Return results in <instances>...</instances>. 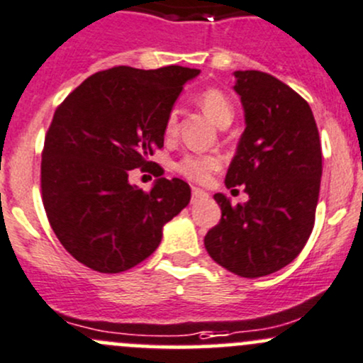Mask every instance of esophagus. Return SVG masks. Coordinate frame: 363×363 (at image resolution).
Returning a JSON list of instances; mask_svg holds the SVG:
<instances>
[{"instance_id":"34e87169","label":"esophagus","mask_w":363,"mask_h":363,"mask_svg":"<svg viewBox=\"0 0 363 363\" xmlns=\"http://www.w3.org/2000/svg\"><path fill=\"white\" fill-rule=\"evenodd\" d=\"M203 198H208V193H205L203 189L200 188H193V201L203 200Z\"/></svg>"}]
</instances>
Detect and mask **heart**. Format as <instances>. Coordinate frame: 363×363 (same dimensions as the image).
I'll return each mask as SVG.
<instances>
[{"mask_svg":"<svg viewBox=\"0 0 363 363\" xmlns=\"http://www.w3.org/2000/svg\"><path fill=\"white\" fill-rule=\"evenodd\" d=\"M198 104L203 113L217 125L224 127L230 125L233 120V106L230 99L217 89H208L198 95ZM177 132V111L172 109L165 121V137H174ZM223 160L217 155H200V152H189L184 155L175 165V170L186 179L194 182H207L216 170L220 169Z\"/></svg>","mask_w":363,"mask_h":363,"instance_id":"heart-1","label":"heart"}]
</instances>
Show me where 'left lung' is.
I'll return each mask as SVG.
<instances>
[{
	"label": "left lung",
	"mask_w": 363,
	"mask_h": 363,
	"mask_svg": "<svg viewBox=\"0 0 363 363\" xmlns=\"http://www.w3.org/2000/svg\"><path fill=\"white\" fill-rule=\"evenodd\" d=\"M233 74L245 130L224 182L233 191L243 186L249 201L231 207L226 194H213L223 216L205 249L228 272L259 278L291 264L310 238L322 146L310 104L291 86L268 72Z\"/></svg>",
	"instance_id": "obj_1"
}]
</instances>
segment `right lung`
Returning <instances> with one entry per match:
<instances>
[{"mask_svg":"<svg viewBox=\"0 0 363 363\" xmlns=\"http://www.w3.org/2000/svg\"><path fill=\"white\" fill-rule=\"evenodd\" d=\"M198 74L182 66L111 67L57 108L41 193L53 233L76 261L101 273L127 272L158 249L163 226L188 207L191 188L182 179L158 177L144 193L128 174L163 147L167 116Z\"/></svg>","mask_w":363,"mask_h":363,"instance_id":"add662e5","label":"right lung"}]
</instances>
